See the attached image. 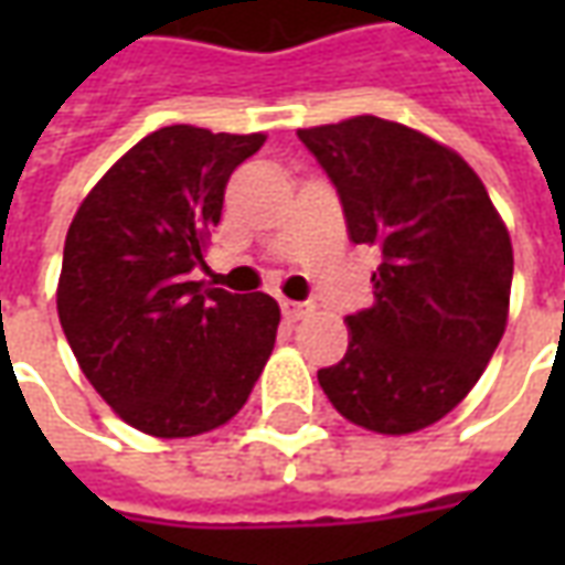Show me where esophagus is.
<instances>
[{"label": "esophagus", "mask_w": 565, "mask_h": 565, "mask_svg": "<svg viewBox=\"0 0 565 565\" xmlns=\"http://www.w3.org/2000/svg\"><path fill=\"white\" fill-rule=\"evenodd\" d=\"M311 302H294V299H281V311L287 320H302L311 311Z\"/></svg>", "instance_id": "1"}]
</instances>
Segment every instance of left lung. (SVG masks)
I'll return each instance as SVG.
<instances>
[{
	"label": "left lung",
	"mask_w": 565,
	"mask_h": 565,
	"mask_svg": "<svg viewBox=\"0 0 565 565\" xmlns=\"http://www.w3.org/2000/svg\"><path fill=\"white\" fill-rule=\"evenodd\" d=\"M342 199L354 245L381 250L375 306L348 315V354L318 381L335 412L384 436L466 399L505 332L514 254L472 166L384 117L296 132Z\"/></svg>",
	"instance_id": "1"
}]
</instances>
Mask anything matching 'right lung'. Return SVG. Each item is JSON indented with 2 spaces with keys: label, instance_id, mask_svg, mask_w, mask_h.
Masks as SVG:
<instances>
[{
  "label": "right lung",
  "instance_id": "1",
  "mask_svg": "<svg viewBox=\"0 0 565 565\" xmlns=\"http://www.w3.org/2000/svg\"><path fill=\"white\" fill-rule=\"evenodd\" d=\"M266 136L162 127L81 202L63 247L56 311L96 393L157 438L217 429L247 403L275 348L269 294L190 281L235 166Z\"/></svg>",
  "mask_w": 565,
  "mask_h": 565
}]
</instances>
